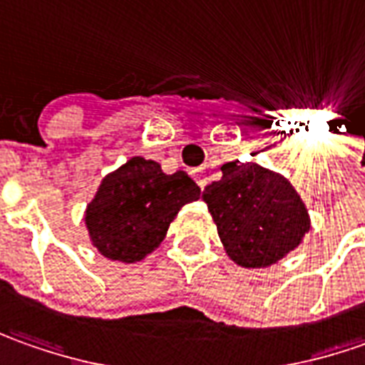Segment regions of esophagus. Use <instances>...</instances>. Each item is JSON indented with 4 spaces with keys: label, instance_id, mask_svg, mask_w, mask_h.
<instances>
[{
    "label": "esophagus",
    "instance_id": "obj_1",
    "mask_svg": "<svg viewBox=\"0 0 365 365\" xmlns=\"http://www.w3.org/2000/svg\"><path fill=\"white\" fill-rule=\"evenodd\" d=\"M192 178H194L195 182H197V185H200L202 190L206 187L207 180H206V173H204V170H194L192 171Z\"/></svg>",
    "mask_w": 365,
    "mask_h": 365
}]
</instances>
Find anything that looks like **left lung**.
<instances>
[{"mask_svg":"<svg viewBox=\"0 0 365 365\" xmlns=\"http://www.w3.org/2000/svg\"><path fill=\"white\" fill-rule=\"evenodd\" d=\"M222 246L242 269L277 264L303 242L311 228L305 202L293 183L255 161H228L222 180L204 190Z\"/></svg>","mask_w":365,"mask_h":365,"instance_id":"1","label":"left lung"}]
</instances>
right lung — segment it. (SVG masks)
Masks as SVG:
<instances>
[{
    "mask_svg": "<svg viewBox=\"0 0 365 365\" xmlns=\"http://www.w3.org/2000/svg\"><path fill=\"white\" fill-rule=\"evenodd\" d=\"M197 197L200 187L185 171L168 175L158 161L135 155L101 180L84 224L103 257L133 264L163 242L180 210Z\"/></svg>",
    "mask_w": 365,
    "mask_h": 365,
    "instance_id": "obj_1",
    "label": "right lung"
}]
</instances>
